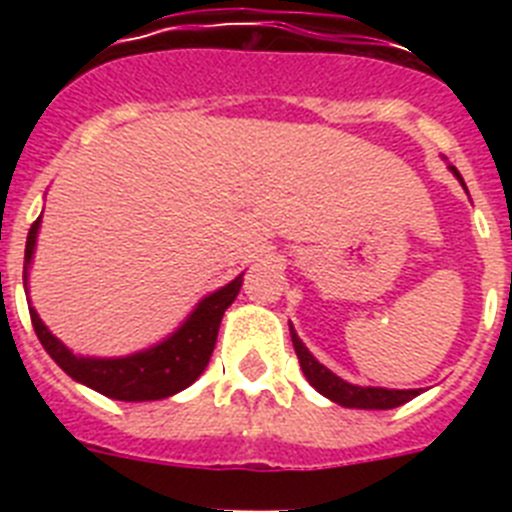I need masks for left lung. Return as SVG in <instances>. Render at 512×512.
<instances>
[{
	"label": "left lung",
	"instance_id": "8db88e82",
	"mask_svg": "<svg viewBox=\"0 0 512 512\" xmlns=\"http://www.w3.org/2000/svg\"><path fill=\"white\" fill-rule=\"evenodd\" d=\"M451 171H454L456 179L464 184V179H461V174L454 169V166H451ZM289 336H292V346H295L297 359H300V369L307 377V382H310L320 395L338 402V405H343V408L392 410V408H400V405H405V402L420 395V390H384V387H359V384L346 382V379L336 377V374L330 372L328 366L320 364V361L307 351V346L297 338L292 325H289Z\"/></svg>",
	"mask_w": 512,
	"mask_h": 512
}]
</instances>
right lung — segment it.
<instances>
[{
	"mask_svg": "<svg viewBox=\"0 0 512 512\" xmlns=\"http://www.w3.org/2000/svg\"><path fill=\"white\" fill-rule=\"evenodd\" d=\"M38 228L40 217L30 225V233H27L25 266H22L25 269L22 271L25 292L27 269H30V261H33ZM241 284L243 274L235 277L230 284H225V287L217 289V292H212V295H207L169 338H164L156 346L146 348V351L120 356V359H94V356L71 354L69 348L63 346L51 330L45 328V323L40 320L33 305H30V320H33V328L45 351L76 382L87 384L94 392H99L104 397H112V400H164V397L187 390L189 384L205 372L207 361L212 356V348H215L220 320H223L230 302L241 292Z\"/></svg>",
	"mask_w": 512,
	"mask_h": 512,
	"instance_id": "1",
	"label": "right lung"
}]
</instances>
